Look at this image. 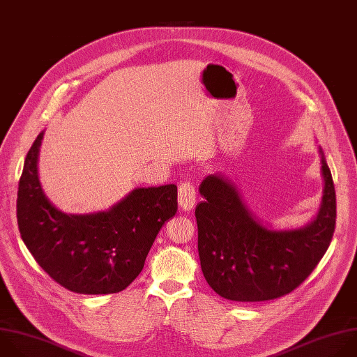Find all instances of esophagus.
<instances>
[{
  "label": "esophagus",
  "instance_id": "obj_1",
  "mask_svg": "<svg viewBox=\"0 0 357 357\" xmlns=\"http://www.w3.org/2000/svg\"><path fill=\"white\" fill-rule=\"evenodd\" d=\"M178 203L183 211H189L196 203V190L190 182H183L178 189Z\"/></svg>",
  "mask_w": 357,
  "mask_h": 357
}]
</instances>
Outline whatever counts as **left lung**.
Listing matches in <instances>:
<instances>
[{"instance_id": "obj_1", "label": "left lung", "mask_w": 357, "mask_h": 357, "mask_svg": "<svg viewBox=\"0 0 357 357\" xmlns=\"http://www.w3.org/2000/svg\"><path fill=\"white\" fill-rule=\"evenodd\" d=\"M321 153L324 195L317 217L305 227L275 231L264 227L244 203L235 183L208 175L196 206L197 250L203 276L221 297L255 303L297 289L325 255L335 231L336 196Z\"/></svg>"}]
</instances>
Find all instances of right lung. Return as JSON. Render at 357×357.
Instances as JSON below:
<instances>
[{"label":"right lung","mask_w":357,"mask_h":357,"mask_svg":"<svg viewBox=\"0 0 357 357\" xmlns=\"http://www.w3.org/2000/svg\"><path fill=\"white\" fill-rule=\"evenodd\" d=\"M40 133L25 158L17 199L18 228L39 266L79 294L125 290L143 271L164 222L178 210L176 185L139 188L107 211L66 214L45 196L38 176Z\"/></svg>","instance_id":"right-lung-1"}]
</instances>
